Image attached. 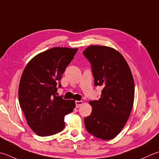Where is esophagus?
<instances>
[{
    "label": "esophagus",
    "instance_id": "obj_1",
    "mask_svg": "<svg viewBox=\"0 0 159 159\" xmlns=\"http://www.w3.org/2000/svg\"><path fill=\"white\" fill-rule=\"evenodd\" d=\"M75 103H76V107L79 108L80 106L83 104V102L82 101H76V102H75Z\"/></svg>",
    "mask_w": 159,
    "mask_h": 159
}]
</instances>
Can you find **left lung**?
I'll return each instance as SVG.
<instances>
[{
	"mask_svg": "<svg viewBox=\"0 0 159 159\" xmlns=\"http://www.w3.org/2000/svg\"><path fill=\"white\" fill-rule=\"evenodd\" d=\"M90 62L94 85L102 87L99 100L89 102L91 114L84 119L89 134L111 140L122 131L132 111L134 81L122 54L104 46H89L83 52Z\"/></svg>",
	"mask_w": 159,
	"mask_h": 159,
	"instance_id": "1",
	"label": "left lung"
}]
</instances>
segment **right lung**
<instances>
[{
    "mask_svg": "<svg viewBox=\"0 0 159 159\" xmlns=\"http://www.w3.org/2000/svg\"><path fill=\"white\" fill-rule=\"evenodd\" d=\"M78 48L55 47L37 54L25 67L19 87L20 106L28 125L36 134L48 136L65 128L64 117L75 108V101L56 96L66 67Z\"/></svg>",
    "mask_w": 159,
    "mask_h": 159,
    "instance_id": "1",
    "label": "right lung"
}]
</instances>
